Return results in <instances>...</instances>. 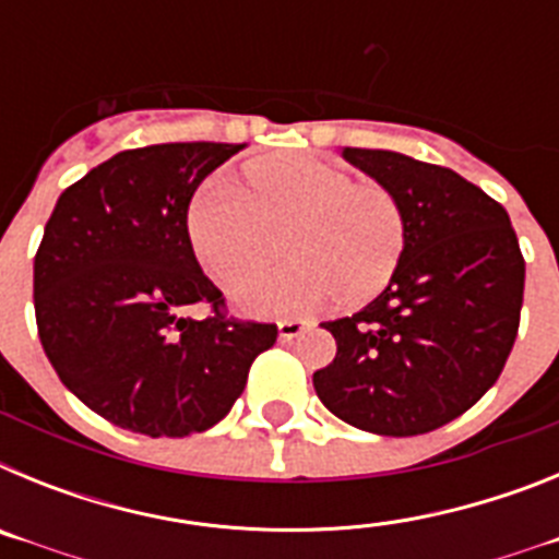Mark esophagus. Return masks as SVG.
<instances>
[{"label": "esophagus", "instance_id": "obj_1", "mask_svg": "<svg viewBox=\"0 0 559 559\" xmlns=\"http://www.w3.org/2000/svg\"><path fill=\"white\" fill-rule=\"evenodd\" d=\"M276 330H280V338L283 341H294L296 335H302L308 330V322H302V319H283V322H276Z\"/></svg>", "mask_w": 559, "mask_h": 559}]
</instances>
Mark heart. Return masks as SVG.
<instances>
[{"label": "heart", "instance_id": "heart-1", "mask_svg": "<svg viewBox=\"0 0 559 559\" xmlns=\"http://www.w3.org/2000/svg\"><path fill=\"white\" fill-rule=\"evenodd\" d=\"M280 234L295 263L231 288L249 313L294 316L338 294L374 296L406 249V210L392 187L302 156L251 167L246 192L206 181L187 206L192 251L224 285L267 264Z\"/></svg>", "mask_w": 559, "mask_h": 559}]
</instances>
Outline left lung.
Masks as SVG:
<instances>
[{
    "mask_svg": "<svg viewBox=\"0 0 559 559\" xmlns=\"http://www.w3.org/2000/svg\"><path fill=\"white\" fill-rule=\"evenodd\" d=\"M341 153L397 192L406 249L383 294L322 324L338 349L313 386L360 431L417 437L498 380L521 324L526 263L507 210L459 173L394 151Z\"/></svg>",
    "mask_w": 559,
    "mask_h": 559,
    "instance_id": "1",
    "label": "left lung"
}]
</instances>
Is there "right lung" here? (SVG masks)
I'll list each match as a JSON object with an SVG mask.
<instances>
[{
  "label": "right lung",
  "instance_id": "add662e5",
  "mask_svg": "<svg viewBox=\"0 0 559 559\" xmlns=\"http://www.w3.org/2000/svg\"><path fill=\"white\" fill-rule=\"evenodd\" d=\"M246 145L122 151L61 192L33 263L38 338L63 386L145 437L201 433L243 394L276 324L226 316L187 235L192 192ZM190 304H210L201 323Z\"/></svg>",
  "mask_w": 559,
  "mask_h": 559
}]
</instances>
